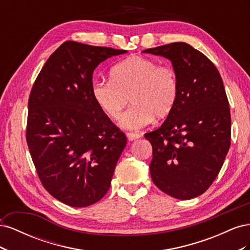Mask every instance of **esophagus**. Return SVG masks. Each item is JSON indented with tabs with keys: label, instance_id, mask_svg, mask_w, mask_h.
Listing matches in <instances>:
<instances>
[{
	"label": "esophagus",
	"instance_id": "1",
	"mask_svg": "<svg viewBox=\"0 0 250 250\" xmlns=\"http://www.w3.org/2000/svg\"><path fill=\"white\" fill-rule=\"evenodd\" d=\"M126 137L128 139V141H134V140H138L141 138V135L139 133H133V132H127Z\"/></svg>",
	"mask_w": 250,
	"mask_h": 250
}]
</instances>
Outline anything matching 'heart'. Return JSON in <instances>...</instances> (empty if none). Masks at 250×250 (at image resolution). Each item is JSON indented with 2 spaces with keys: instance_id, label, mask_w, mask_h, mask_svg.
<instances>
[{
  "instance_id": "1",
  "label": "heart",
  "mask_w": 250,
  "mask_h": 250,
  "mask_svg": "<svg viewBox=\"0 0 250 250\" xmlns=\"http://www.w3.org/2000/svg\"><path fill=\"white\" fill-rule=\"evenodd\" d=\"M92 94L98 106L111 119H117L128 101L132 102L120 119L125 129H141L158 119L167 117L175 107L178 81L171 67L155 60L131 56L116 64L108 80H95Z\"/></svg>"
}]
</instances>
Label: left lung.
I'll return each instance as SVG.
<instances>
[{"label":"left lung","instance_id":"obj_1","mask_svg":"<svg viewBox=\"0 0 250 250\" xmlns=\"http://www.w3.org/2000/svg\"><path fill=\"white\" fill-rule=\"evenodd\" d=\"M171 60L178 81L175 107L156 130L145 133L152 145L150 174L174 198L203 194L220 172L230 146V110L217 67L186 42L144 50Z\"/></svg>","mask_w":250,"mask_h":250}]
</instances>
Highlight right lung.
I'll use <instances>...</instances> for the list:
<instances>
[{
	"label": "right lung",
	"mask_w": 250,
	"mask_h": 250,
	"mask_svg": "<svg viewBox=\"0 0 250 250\" xmlns=\"http://www.w3.org/2000/svg\"><path fill=\"white\" fill-rule=\"evenodd\" d=\"M126 52L64 42L30 93L26 139L37 175L53 197L70 207H88L104 197L126 146V135L92 94L96 67Z\"/></svg>",
	"instance_id": "add662e5"
}]
</instances>
